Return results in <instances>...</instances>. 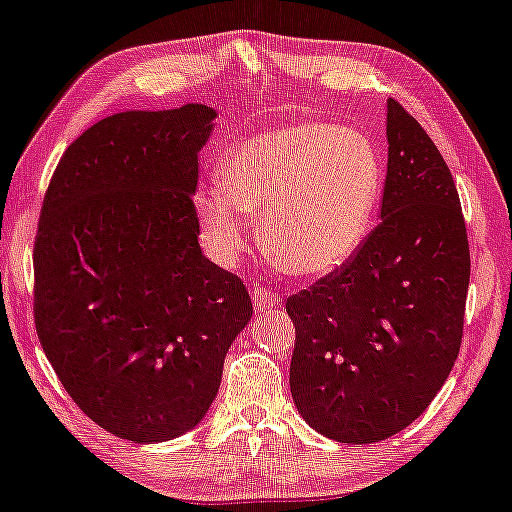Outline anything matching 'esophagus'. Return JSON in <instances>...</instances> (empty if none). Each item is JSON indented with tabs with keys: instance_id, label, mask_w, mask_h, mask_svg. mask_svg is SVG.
I'll return each instance as SVG.
<instances>
[{
	"instance_id": "esophagus-1",
	"label": "esophagus",
	"mask_w": 512,
	"mask_h": 512,
	"mask_svg": "<svg viewBox=\"0 0 512 512\" xmlns=\"http://www.w3.org/2000/svg\"><path fill=\"white\" fill-rule=\"evenodd\" d=\"M278 302H281V297H278L276 293H271V290H267V288H255V290H252V304H255V312L257 314H262L264 309L276 307Z\"/></svg>"
}]
</instances>
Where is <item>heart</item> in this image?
<instances>
[{
  "label": "heart",
  "instance_id": "heart-1",
  "mask_svg": "<svg viewBox=\"0 0 512 512\" xmlns=\"http://www.w3.org/2000/svg\"><path fill=\"white\" fill-rule=\"evenodd\" d=\"M383 196V163L364 134L304 122L248 137L222 163V181L200 189V234L222 264L260 243L278 267L323 276L357 255Z\"/></svg>",
  "mask_w": 512,
  "mask_h": 512
}]
</instances>
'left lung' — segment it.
<instances>
[{"mask_svg": "<svg viewBox=\"0 0 512 512\" xmlns=\"http://www.w3.org/2000/svg\"><path fill=\"white\" fill-rule=\"evenodd\" d=\"M380 224L357 255L288 297L290 394L342 444L397 435L442 390L463 338L470 283L461 200L442 153L387 99Z\"/></svg>", "mask_w": 512, "mask_h": 512, "instance_id": "1", "label": "left lung"}]
</instances>
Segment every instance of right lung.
Masks as SVG:
<instances>
[{
  "instance_id": "1",
  "label": "right lung",
  "mask_w": 512,
  "mask_h": 512,
  "mask_svg": "<svg viewBox=\"0 0 512 512\" xmlns=\"http://www.w3.org/2000/svg\"><path fill=\"white\" fill-rule=\"evenodd\" d=\"M215 108L108 115L63 153L35 241V326L80 409L137 444L196 428L252 302L198 245Z\"/></svg>"
}]
</instances>
